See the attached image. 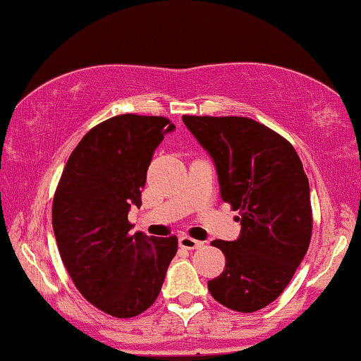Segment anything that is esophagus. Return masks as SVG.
I'll return each instance as SVG.
<instances>
[{
    "label": "esophagus",
    "mask_w": 361,
    "mask_h": 361,
    "mask_svg": "<svg viewBox=\"0 0 361 361\" xmlns=\"http://www.w3.org/2000/svg\"><path fill=\"white\" fill-rule=\"evenodd\" d=\"M179 245L182 247V249L194 250V249H200V247H202V242L189 237V235H182V237H179Z\"/></svg>",
    "instance_id": "obj_1"
}]
</instances>
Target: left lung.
I'll return each mask as SVG.
<instances>
[{
    "label": "left lung",
    "instance_id": "obj_1",
    "mask_svg": "<svg viewBox=\"0 0 361 361\" xmlns=\"http://www.w3.org/2000/svg\"><path fill=\"white\" fill-rule=\"evenodd\" d=\"M216 165L221 200L240 213V237L213 240L225 269L208 281L212 297L228 309L256 312L288 286L309 249V179L288 140L238 116H182Z\"/></svg>",
    "mask_w": 361,
    "mask_h": 361
}]
</instances>
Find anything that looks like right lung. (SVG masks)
Segmentation results:
<instances>
[{
  "mask_svg": "<svg viewBox=\"0 0 361 361\" xmlns=\"http://www.w3.org/2000/svg\"><path fill=\"white\" fill-rule=\"evenodd\" d=\"M176 128L167 117L121 114L93 126L64 165L52 200L59 256L80 293L129 319L153 305L177 252L176 235L148 237L128 220L141 206L153 152Z\"/></svg>",
  "mask_w": 361,
  "mask_h": 361,
  "instance_id": "add662e5",
  "label": "right lung"
}]
</instances>
